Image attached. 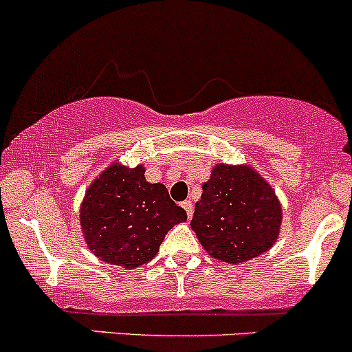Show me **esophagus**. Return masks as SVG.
I'll return each instance as SVG.
<instances>
[{
  "label": "esophagus",
  "instance_id": "34e87169",
  "mask_svg": "<svg viewBox=\"0 0 352 352\" xmlns=\"http://www.w3.org/2000/svg\"><path fill=\"white\" fill-rule=\"evenodd\" d=\"M182 208L186 209V212H187V218H192V214H194V209H192V201H184L182 202Z\"/></svg>",
  "mask_w": 352,
  "mask_h": 352
}]
</instances>
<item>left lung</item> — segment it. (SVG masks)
<instances>
[{"label":"left lung","mask_w":352,"mask_h":352,"mask_svg":"<svg viewBox=\"0 0 352 352\" xmlns=\"http://www.w3.org/2000/svg\"><path fill=\"white\" fill-rule=\"evenodd\" d=\"M283 211L274 189L248 165H216L190 226L211 257L242 264L278 240Z\"/></svg>","instance_id":"left-lung-1"}]
</instances>
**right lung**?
I'll list each match as a JSON object with an SVG mask.
<instances>
[{
    "label": "right lung",
    "mask_w": 352,
    "mask_h": 352,
    "mask_svg": "<svg viewBox=\"0 0 352 352\" xmlns=\"http://www.w3.org/2000/svg\"><path fill=\"white\" fill-rule=\"evenodd\" d=\"M187 212L168 196L163 184L144 179V166L110 163L90 184L80 208L88 248L112 265L134 269L146 264L163 239Z\"/></svg>",
    "instance_id": "right-lung-1"
}]
</instances>
